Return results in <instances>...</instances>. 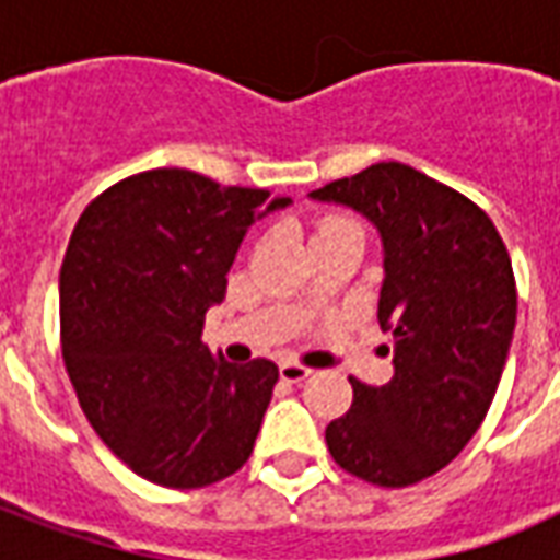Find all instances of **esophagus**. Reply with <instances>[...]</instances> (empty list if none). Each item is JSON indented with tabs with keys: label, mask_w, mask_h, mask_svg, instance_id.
I'll return each instance as SVG.
<instances>
[{
	"label": "esophagus",
	"mask_w": 560,
	"mask_h": 560,
	"mask_svg": "<svg viewBox=\"0 0 560 560\" xmlns=\"http://www.w3.org/2000/svg\"><path fill=\"white\" fill-rule=\"evenodd\" d=\"M279 372L284 381H291V384H300V381H305V377L312 375V369L303 363H296V360H284V363L279 365Z\"/></svg>",
	"instance_id": "esophagus-1"
}]
</instances>
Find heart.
Listing matches in <instances>:
<instances>
[{
  "mask_svg": "<svg viewBox=\"0 0 560 560\" xmlns=\"http://www.w3.org/2000/svg\"><path fill=\"white\" fill-rule=\"evenodd\" d=\"M339 224H353L351 219H345V215H329L317 224V231H327V228H339Z\"/></svg>",
  "mask_w": 560,
  "mask_h": 560,
  "instance_id": "b5f03b06",
  "label": "heart"
}]
</instances>
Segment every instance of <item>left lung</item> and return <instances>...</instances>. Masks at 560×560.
<instances>
[{"label":"left lung","mask_w":560,"mask_h":560,"mask_svg":"<svg viewBox=\"0 0 560 560\" xmlns=\"http://www.w3.org/2000/svg\"><path fill=\"white\" fill-rule=\"evenodd\" d=\"M363 212L384 240L377 324L393 332L384 387L348 377L351 411L327 425L341 470L384 489L432 477L486 420L516 327V279L492 219L399 161L312 191Z\"/></svg>","instance_id":"1"}]
</instances>
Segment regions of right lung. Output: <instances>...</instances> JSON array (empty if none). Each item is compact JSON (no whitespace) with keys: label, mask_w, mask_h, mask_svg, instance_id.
<instances>
[{"label":"right lung","mask_w":560,"mask_h":560,"mask_svg":"<svg viewBox=\"0 0 560 560\" xmlns=\"http://www.w3.org/2000/svg\"><path fill=\"white\" fill-rule=\"evenodd\" d=\"M288 197L159 167L83 209L59 272V339L90 425L143 480L200 489L243 468L279 381L200 341L245 231Z\"/></svg>","instance_id":"add662e5"}]
</instances>
